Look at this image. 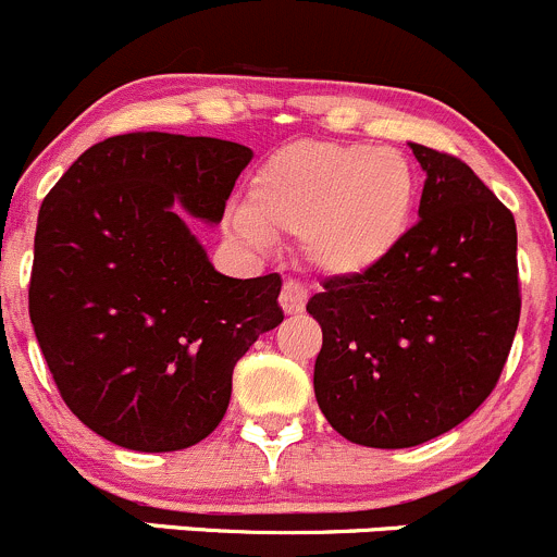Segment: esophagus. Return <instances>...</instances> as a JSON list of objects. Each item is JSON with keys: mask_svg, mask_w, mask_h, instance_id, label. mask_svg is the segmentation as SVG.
Returning a JSON list of instances; mask_svg holds the SVG:
<instances>
[{"mask_svg": "<svg viewBox=\"0 0 557 557\" xmlns=\"http://www.w3.org/2000/svg\"><path fill=\"white\" fill-rule=\"evenodd\" d=\"M306 300H309V289L300 282H295V278H287L282 287V295H278L282 309L287 311V314H300V311L306 309Z\"/></svg>", "mask_w": 557, "mask_h": 557, "instance_id": "34e87169", "label": "esophagus"}]
</instances>
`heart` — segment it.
Returning a JSON list of instances; mask_svg holds the SVG:
<instances>
[{"label":"heart","instance_id":"b5f03b06","mask_svg":"<svg viewBox=\"0 0 557 557\" xmlns=\"http://www.w3.org/2000/svg\"><path fill=\"white\" fill-rule=\"evenodd\" d=\"M416 196V169L405 152L304 139L259 169L237 230L248 240L300 235L304 257L317 270L363 275L396 251Z\"/></svg>","mask_w":557,"mask_h":557}]
</instances>
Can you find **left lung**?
Masks as SVG:
<instances>
[{"label":"left lung","instance_id":"left-lung-1","mask_svg":"<svg viewBox=\"0 0 557 557\" xmlns=\"http://www.w3.org/2000/svg\"><path fill=\"white\" fill-rule=\"evenodd\" d=\"M426 172L418 224L363 275H331L306 311L320 322L314 394L342 437L410 448L492 394L520 325L517 224L448 152L410 145Z\"/></svg>","mask_w":557,"mask_h":557}]
</instances>
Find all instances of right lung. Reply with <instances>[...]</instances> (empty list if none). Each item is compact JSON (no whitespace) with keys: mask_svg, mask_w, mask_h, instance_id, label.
<instances>
[{"mask_svg":"<svg viewBox=\"0 0 557 557\" xmlns=\"http://www.w3.org/2000/svg\"><path fill=\"white\" fill-rule=\"evenodd\" d=\"M251 150L210 136L98 141L37 215L29 320L73 416L131 451L205 441L235 363L282 325V275L230 278L185 224H219Z\"/></svg>","mask_w":557,"mask_h":557,"instance_id":"right-lung-1","label":"right lung"}]
</instances>
